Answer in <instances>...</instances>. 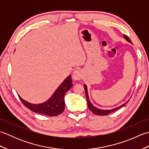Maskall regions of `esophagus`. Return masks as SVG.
I'll list each match as a JSON object with an SVG mask.
<instances>
[{"instance_id": "esophagus-1", "label": "esophagus", "mask_w": 149, "mask_h": 149, "mask_svg": "<svg viewBox=\"0 0 149 149\" xmlns=\"http://www.w3.org/2000/svg\"><path fill=\"white\" fill-rule=\"evenodd\" d=\"M73 79H74V80H80L82 78H83V72H82L81 70L78 69L76 70H75L73 73Z\"/></svg>"}]
</instances>
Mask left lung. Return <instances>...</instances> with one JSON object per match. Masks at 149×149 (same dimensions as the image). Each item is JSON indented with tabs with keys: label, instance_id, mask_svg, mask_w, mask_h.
I'll list each match as a JSON object with an SVG mask.
<instances>
[{
	"label": "left lung",
	"instance_id": "obj_1",
	"mask_svg": "<svg viewBox=\"0 0 149 149\" xmlns=\"http://www.w3.org/2000/svg\"><path fill=\"white\" fill-rule=\"evenodd\" d=\"M123 36H124L125 39L128 42L132 43V42L131 40L129 39V38L127 36L125 35V34H123ZM84 90H85V93H86V100H87V103H88V108H89V109L91 111V112H92L93 114H95V115H109V113H112L113 111H115L118 109L120 108H121V107H122L123 106H125V104H127L129 100L127 101V102L123 104V105L120 106V107H116V108H114L113 109H110V110H104V109H99L97 108V107H95L91 103L90 100L89 99V97H88V90H87V86H86V84L84 85Z\"/></svg>",
	"mask_w": 149,
	"mask_h": 149
}]
</instances>
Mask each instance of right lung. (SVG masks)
Here are the masks:
<instances>
[{"label": "right lung", "mask_w": 149, "mask_h": 149, "mask_svg": "<svg viewBox=\"0 0 149 149\" xmlns=\"http://www.w3.org/2000/svg\"><path fill=\"white\" fill-rule=\"evenodd\" d=\"M72 77L71 75H69L57 88L52 96L48 100L42 104H31L23 100L19 95L18 97L25 106L34 113L50 116H57L62 113L65 109V103L64 96L65 93L72 88Z\"/></svg>", "instance_id": "right-lung-1"}]
</instances>
